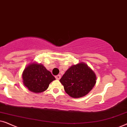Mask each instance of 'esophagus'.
Returning <instances> with one entry per match:
<instances>
[{"mask_svg": "<svg viewBox=\"0 0 127 127\" xmlns=\"http://www.w3.org/2000/svg\"><path fill=\"white\" fill-rule=\"evenodd\" d=\"M61 76L60 74H58L57 76H55V79L57 80H60L61 79Z\"/></svg>", "mask_w": 127, "mask_h": 127, "instance_id": "34e87169", "label": "esophagus"}]
</instances>
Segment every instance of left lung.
Wrapping results in <instances>:
<instances>
[{
    "instance_id": "8db88e82",
    "label": "left lung",
    "mask_w": 127,
    "mask_h": 127,
    "mask_svg": "<svg viewBox=\"0 0 127 127\" xmlns=\"http://www.w3.org/2000/svg\"><path fill=\"white\" fill-rule=\"evenodd\" d=\"M96 75L86 64L73 65L60 80L66 93L74 98L87 94L96 83Z\"/></svg>"
}]
</instances>
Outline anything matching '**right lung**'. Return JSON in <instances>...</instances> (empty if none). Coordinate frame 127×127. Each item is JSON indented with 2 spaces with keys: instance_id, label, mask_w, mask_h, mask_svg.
<instances>
[{
  "instance_id": "add662e5",
  "label": "right lung",
  "mask_w": 127,
  "mask_h": 127,
  "mask_svg": "<svg viewBox=\"0 0 127 127\" xmlns=\"http://www.w3.org/2000/svg\"><path fill=\"white\" fill-rule=\"evenodd\" d=\"M24 84L29 91L35 93L46 91L50 83L55 80L51 72L41 64H31L24 69L22 74Z\"/></svg>"
}]
</instances>
